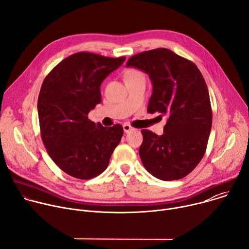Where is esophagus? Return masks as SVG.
<instances>
[{
    "label": "esophagus",
    "instance_id": "esophagus-1",
    "mask_svg": "<svg viewBox=\"0 0 249 249\" xmlns=\"http://www.w3.org/2000/svg\"><path fill=\"white\" fill-rule=\"evenodd\" d=\"M123 130H124L125 133H129L130 131H133L134 128H133L132 126H130L129 124H124V125H123Z\"/></svg>",
    "mask_w": 249,
    "mask_h": 249
}]
</instances>
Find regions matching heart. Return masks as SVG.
I'll return each mask as SVG.
<instances>
[{
  "label": "heart",
  "mask_w": 249,
  "mask_h": 249,
  "mask_svg": "<svg viewBox=\"0 0 249 249\" xmlns=\"http://www.w3.org/2000/svg\"><path fill=\"white\" fill-rule=\"evenodd\" d=\"M139 75H142V73H140L139 71H137V70H129L128 72L126 73V75H125V79L133 78V77H136V76H139Z\"/></svg>",
  "instance_id": "1"
}]
</instances>
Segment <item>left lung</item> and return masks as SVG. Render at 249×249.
<instances>
[{
	"instance_id": "obj_1",
	"label": "left lung",
	"mask_w": 249,
	"mask_h": 249,
	"mask_svg": "<svg viewBox=\"0 0 249 249\" xmlns=\"http://www.w3.org/2000/svg\"><path fill=\"white\" fill-rule=\"evenodd\" d=\"M126 66L143 71L152 81L148 112L167 115L162 135L142 130V162L160 180L181 179L207 149L213 115L205 80L193 62L166 48L136 54Z\"/></svg>"
}]
</instances>
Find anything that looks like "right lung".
Returning a JSON list of instances; mask_svg holds the SVG:
<instances>
[{"mask_svg": "<svg viewBox=\"0 0 249 249\" xmlns=\"http://www.w3.org/2000/svg\"><path fill=\"white\" fill-rule=\"evenodd\" d=\"M125 59L75 53L43 81L37 101L41 139L53 161L76 178L90 179L102 173L120 143L121 125L103 127L88 115L101 102V83Z\"/></svg>", "mask_w": 249, "mask_h": 249, "instance_id": "1", "label": "right lung"}]
</instances>
